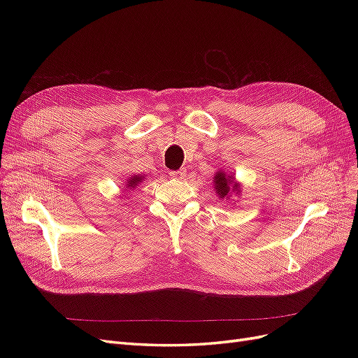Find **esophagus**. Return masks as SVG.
I'll return each instance as SVG.
<instances>
[{"label":"esophagus","mask_w":358,"mask_h":358,"mask_svg":"<svg viewBox=\"0 0 358 358\" xmlns=\"http://www.w3.org/2000/svg\"><path fill=\"white\" fill-rule=\"evenodd\" d=\"M170 176L175 178V179H183L187 176V171L180 169V170H175V171H170Z\"/></svg>","instance_id":"34e87169"}]
</instances>
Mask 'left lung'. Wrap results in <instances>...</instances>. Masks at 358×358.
<instances>
[{"mask_svg":"<svg viewBox=\"0 0 358 358\" xmlns=\"http://www.w3.org/2000/svg\"><path fill=\"white\" fill-rule=\"evenodd\" d=\"M213 183H215L216 194H218L220 199H224V197L229 199V192L230 191L239 192V185L233 182V176H225L224 171L216 173Z\"/></svg>","mask_w":358,"mask_h":358,"instance_id":"obj_1","label":"left lung"}]
</instances>
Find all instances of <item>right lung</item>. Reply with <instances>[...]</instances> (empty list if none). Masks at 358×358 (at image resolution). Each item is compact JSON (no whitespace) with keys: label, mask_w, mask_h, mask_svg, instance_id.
I'll return each mask as SVG.
<instances>
[{"label":"right lung","mask_w":358,"mask_h":358,"mask_svg":"<svg viewBox=\"0 0 358 358\" xmlns=\"http://www.w3.org/2000/svg\"><path fill=\"white\" fill-rule=\"evenodd\" d=\"M142 179H143V176H137V175H136V176H133L131 179H128V182H127V188H128V189H129V188H131V189H133V188H136V187L138 185V183L142 182Z\"/></svg>","instance_id":"1"}]
</instances>
